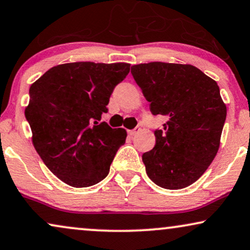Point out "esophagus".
<instances>
[{
  "label": "esophagus",
  "mask_w": 250,
  "mask_h": 250,
  "mask_svg": "<svg viewBox=\"0 0 250 250\" xmlns=\"http://www.w3.org/2000/svg\"><path fill=\"white\" fill-rule=\"evenodd\" d=\"M139 131H141V128H135V129H132V130H128V134L130 136H135V135H137Z\"/></svg>",
  "instance_id": "34e87169"
}]
</instances>
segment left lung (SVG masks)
Segmentation results:
<instances>
[{"label": "left lung", "mask_w": 250, "mask_h": 250, "mask_svg": "<svg viewBox=\"0 0 250 250\" xmlns=\"http://www.w3.org/2000/svg\"><path fill=\"white\" fill-rule=\"evenodd\" d=\"M131 73L152 114L168 119L143 154L146 174L160 188H188L204 175L221 144L226 105L215 80L189 64L153 62Z\"/></svg>", "instance_id": "8db88e82"}]
</instances>
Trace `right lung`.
<instances>
[{"instance_id": "right-lung-1", "label": "right lung", "mask_w": 250, "mask_h": 250, "mask_svg": "<svg viewBox=\"0 0 250 250\" xmlns=\"http://www.w3.org/2000/svg\"><path fill=\"white\" fill-rule=\"evenodd\" d=\"M127 62H76L53 66L29 88L25 116L42 161L65 184L88 188L108 175L125 129L99 123Z\"/></svg>"}]
</instances>
